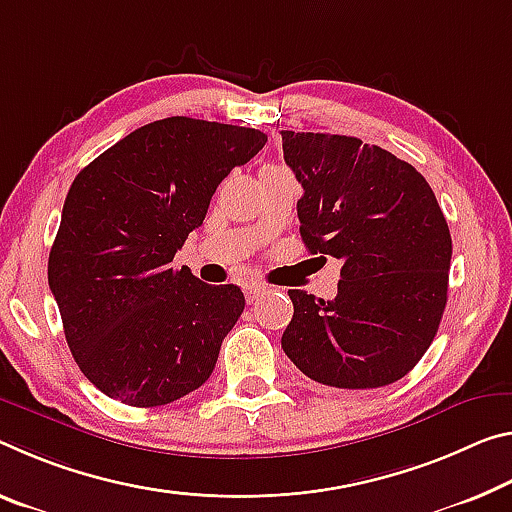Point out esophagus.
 Listing matches in <instances>:
<instances>
[{"mask_svg":"<svg viewBox=\"0 0 512 512\" xmlns=\"http://www.w3.org/2000/svg\"><path fill=\"white\" fill-rule=\"evenodd\" d=\"M243 291H246L248 303H255L259 296L266 294V287L259 285V282H246V287H243Z\"/></svg>","mask_w":512,"mask_h":512,"instance_id":"1","label":"esophagus"}]
</instances>
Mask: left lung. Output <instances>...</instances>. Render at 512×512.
<instances>
[{
	"instance_id": "1",
	"label": "left lung",
	"mask_w": 512,
	"mask_h": 512,
	"mask_svg": "<svg viewBox=\"0 0 512 512\" xmlns=\"http://www.w3.org/2000/svg\"><path fill=\"white\" fill-rule=\"evenodd\" d=\"M303 186L300 237L342 262L332 300L289 289L287 358L321 385L371 389L424 358L449 291L451 234L424 175L355 136L282 132Z\"/></svg>"
}]
</instances>
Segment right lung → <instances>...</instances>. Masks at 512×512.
<instances>
[{
    "label": "right lung",
    "instance_id": "obj_1",
    "mask_svg": "<svg viewBox=\"0 0 512 512\" xmlns=\"http://www.w3.org/2000/svg\"><path fill=\"white\" fill-rule=\"evenodd\" d=\"M259 129L154 120L72 182L47 262L72 358L109 399L154 408L212 376L246 298L173 269L216 186L264 148Z\"/></svg>",
    "mask_w": 512,
    "mask_h": 512
}]
</instances>
